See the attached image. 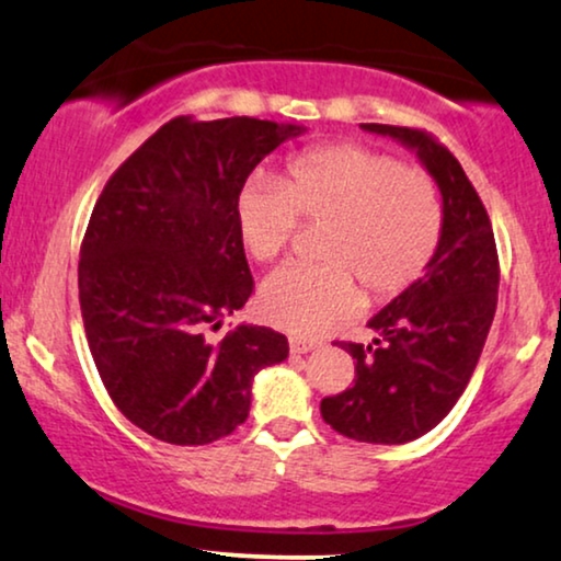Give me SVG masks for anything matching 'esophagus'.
<instances>
[{"label": "esophagus", "mask_w": 561, "mask_h": 561, "mask_svg": "<svg viewBox=\"0 0 561 561\" xmlns=\"http://www.w3.org/2000/svg\"><path fill=\"white\" fill-rule=\"evenodd\" d=\"M319 347V342L302 340V336H289V353L293 355H308Z\"/></svg>", "instance_id": "obj_1"}]
</instances>
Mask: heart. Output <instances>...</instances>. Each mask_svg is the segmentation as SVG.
Returning a JSON list of instances; mask_svg holds the SVG:
<instances>
[{
    "mask_svg": "<svg viewBox=\"0 0 561 561\" xmlns=\"http://www.w3.org/2000/svg\"><path fill=\"white\" fill-rule=\"evenodd\" d=\"M302 221L327 225L321 261L287 263L266 276L259 308L274 327L316 336L370 300H391L413 287L442 240V198L417 167L374 148L340 144L300 153L279 185L253 180L238 193L234 221L253 261H274Z\"/></svg>",
    "mask_w": 561,
    "mask_h": 561,
    "instance_id": "heart-1",
    "label": "heart"
}]
</instances>
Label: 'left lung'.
I'll return each mask as SVG.
<instances>
[{
  "label": "left lung",
  "instance_id": "left-lung-1",
  "mask_svg": "<svg viewBox=\"0 0 561 561\" xmlns=\"http://www.w3.org/2000/svg\"><path fill=\"white\" fill-rule=\"evenodd\" d=\"M426 167L442 193V240L413 287L368 327L379 336L355 357V387L321 400V415L355 442L408 444L436 428L468 387L496 313L499 259L489 214L468 174L442 144L413 127L363 123Z\"/></svg>",
  "mask_w": 561,
  "mask_h": 561
}]
</instances>
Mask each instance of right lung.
<instances>
[{
    "mask_svg": "<svg viewBox=\"0 0 561 561\" xmlns=\"http://www.w3.org/2000/svg\"><path fill=\"white\" fill-rule=\"evenodd\" d=\"M302 125L255 117L159 127L112 174L80 248L88 347L119 413L180 447L245 423L253 376L289 353L287 336L238 327L206 340L245 306L253 276L234 221L248 174Z\"/></svg>",
    "mask_w": 561,
    "mask_h": 561,
    "instance_id": "1",
    "label": "right lung"
}]
</instances>
